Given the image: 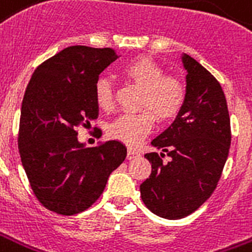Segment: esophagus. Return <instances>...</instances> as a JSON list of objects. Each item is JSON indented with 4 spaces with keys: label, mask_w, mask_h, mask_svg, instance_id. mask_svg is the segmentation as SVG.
Here are the masks:
<instances>
[{
    "label": "esophagus",
    "mask_w": 252,
    "mask_h": 252,
    "mask_svg": "<svg viewBox=\"0 0 252 252\" xmlns=\"http://www.w3.org/2000/svg\"><path fill=\"white\" fill-rule=\"evenodd\" d=\"M126 157L128 160H133V158H137L140 157V152L133 149V148H128V153H126Z\"/></svg>",
    "instance_id": "esophagus-1"
}]
</instances>
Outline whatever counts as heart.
I'll list each match as a JSON object with an SVG mask.
<instances>
[{"label": "heart", "mask_w": 252, "mask_h": 252, "mask_svg": "<svg viewBox=\"0 0 252 252\" xmlns=\"http://www.w3.org/2000/svg\"><path fill=\"white\" fill-rule=\"evenodd\" d=\"M123 75L143 88L139 112L122 113L108 124L109 137L136 145L152 130L156 118L161 123L170 122L177 116L186 100V87L176 75H164V68L148 57H137L122 68ZM97 107L108 111L115 103L112 82L100 76L94 86Z\"/></svg>", "instance_id": "obj_1"}]
</instances>
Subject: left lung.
Masks as SVG:
<instances>
[{"label": "left lung", "mask_w": 252, "mask_h": 252, "mask_svg": "<svg viewBox=\"0 0 252 252\" xmlns=\"http://www.w3.org/2000/svg\"><path fill=\"white\" fill-rule=\"evenodd\" d=\"M186 100L168 129L152 141L161 149L147 153L149 178L140 185L141 199L156 216L180 220L210 198L222 176L231 144L224 92L216 76L189 55L182 57ZM165 151L171 160L162 163Z\"/></svg>", "instance_id": "1"}]
</instances>
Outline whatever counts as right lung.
Listing matches in <instances>:
<instances>
[{
    "instance_id": "1",
    "label": "right lung",
    "mask_w": 252,
    "mask_h": 252,
    "mask_svg": "<svg viewBox=\"0 0 252 252\" xmlns=\"http://www.w3.org/2000/svg\"><path fill=\"white\" fill-rule=\"evenodd\" d=\"M119 58L113 49L70 46L41 63L25 91L18 151L36 199L47 210L75 216L99 199L109 174L123 164L120 141L84 148L79 128L97 118L94 86Z\"/></svg>"
}]
</instances>
